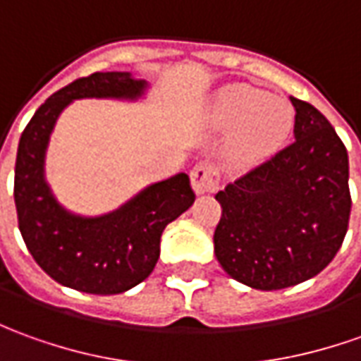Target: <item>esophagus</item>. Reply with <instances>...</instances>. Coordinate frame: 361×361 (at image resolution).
Masks as SVG:
<instances>
[{"mask_svg": "<svg viewBox=\"0 0 361 361\" xmlns=\"http://www.w3.org/2000/svg\"><path fill=\"white\" fill-rule=\"evenodd\" d=\"M191 178V188L193 191L197 193V195H203V193H207V191H213L217 188V183H219V173L217 170L213 168L212 164H207V161H201L197 164L190 173Z\"/></svg>", "mask_w": 361, "mask_h": 361, "instance_id": "1", "label": "esophagus"}]
</instances>
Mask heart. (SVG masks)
I'll list each match as a JSON object with an SVG mask.
<instances>
[{
    "instance_id": "b5f03b06",
    "label": "heart",
    "mask_w": 361,
    "mask_h": 361,
    "mask_svg": "<svg viewBox=\"0 0 361 361\" xmlns=\"http://www.w3.org/2000/svg\"><path fill=\"white\" fill-rule=\"evenodd\" d=\"M213 128L231 130L225 146L235 166H252L283 148L294 126L293 106L281 97H267L249 85H229L213 94L207 106Z\"/></svg>"
}]
</instances>
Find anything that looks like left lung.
Wrapping results in <instances>:
<instances>
[{
  "instance_id": "left-lung-1",
  "label": "left lung",
  "mask_w": 361,
  "mask_h": 361,
  "mask_svg": "<svg viewBox=\"0 0 361 361\" xmlns=\"http://www.w3.org/2000/svg\"><path fill=\"white\" fill-rule=\"evenodd\" d=\"M294 142L215 195V257L231 279L281 290L324 271L350 219L348 152L322 112L298 98Z\"/></svg>"
}]
</instances>
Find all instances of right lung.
<instances>
[{
	"label": "right lung",
	"mask_w": 361,
	"mask_h": 361,
	"mask_svg": "<svg viewBox=\"0 0 361 361\" xmlns=\"http://www.w3.org/2000/svg\"><path fill=\"white\" fill-rule=\"evenodd\" d=\"M148 88L146 78L126 71L78 78L47 98L21 134L13 190L19 231L37 264L63 286L88 294H120L146 281L158 263L166 225L195 201L190 176L180 171L149 183L112 212L80 215L67 209L47 181L51 134L71 102L80 98L136 102Z\"/></svg>",
	"instance_id": "right-lung-1"
}]
</instances>
